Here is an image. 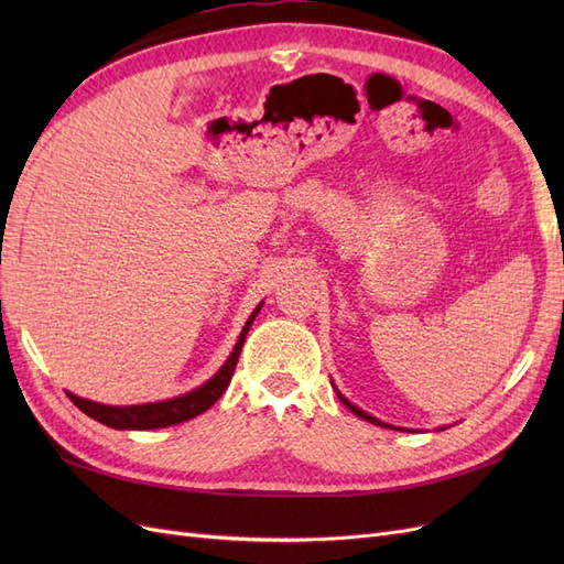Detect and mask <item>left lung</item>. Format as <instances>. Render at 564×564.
Instances as JSON below:
<instances>
[{
    "mask_svg": "<svg viewBox=\"0 0 564 564\" xmlns=\"http://www.w3.org/2000/svg\"><path fill=\"white\" fill-rule=\"evenodd\" d=\"M336 388V386H334ZM336 395H338V400L340 402H344L348 409H350V412L355 414V416H360V419H365V421H369V423H373V425H383V429H390V431H404V429H395V425H390V423H383V421H379L377 416H371V414H367L365 412V409H360V406H355L348 398H344V395H340V392L336 390ZM440 431H445V429H440Z\"/></svg>",
    "mask_w": 564,
    "mask_h": 564,
    "instance_id": "left-lung-1",
    "label": "left lung"
}]
</instances>
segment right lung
<instances>
[{"mask_svg":"<svg viewBox=\"0 0 564 564\" xmlns=\"http://www.w3.org/2000/svg\"><path fill=\"white\" fill-rule=\"evenodd\" d=\"M261 308H263V303L256 305L253 313L249 315V319L242 327L240 336H237V344H235L232 352L228 355L224 367H220L209 381H204L199 388L185 392V395L162 400V402L129 404V406H112V404L91 402V400H84V398L75 395V392H67V398H70L84 414L91 416L98 423L110 425V429H117V431H155V429H166V425L183 423L187 419H195L202 412H207V409L226 392V388L232 379V371L237 367V357H240V350L245 346L247 332Z\"/></svg>","mask_w":564,"mask_h":564,"instance_id":"add662e5","label":"right lung"}]
</instances>
